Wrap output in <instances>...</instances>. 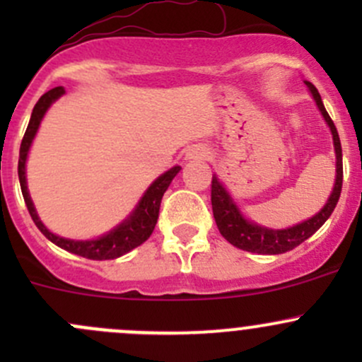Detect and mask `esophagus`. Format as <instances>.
<instances>
[{
  "instance_id": "esophagus-1",
  "label": "esophagus",
  "mask_w": 362,
  "mask_h": 362,
  "mask_svg": "<svg viewBox=\"0 0 362 362\" xmlns=\"http://www.w3.org/2000/svg\"><path fill=\"white\" fill-rule=\"evenodd\" d=\"M185 158L191 159V160H206L210 158V152H208V148L204 147H192L189 148L187 154H185Z\"/></svg>"
}]
</instances>
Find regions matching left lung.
<instances>
[{
  "label": "left lung",
  "instance_id": "obj_1",
  "mask_svg": "<svg viewBox=\"0 0 362 362\" xmlns=\"http://www.w3.org/2000/svg\"><path fill=\"white\" fill-rule=\"evenodd\" d=\"M310 93H312L313 100H315L317 107L320 113L326 119L327 126H329L331 133H333V144L334 152H337V182H334L333 192H331L329 199L324 204L322 210L310 217L308 221L296 224L293 228L287 229H269L262 228V226L254 224V222L247 221L238 210L229 192L226 191L224 185L218 182V178L211 177V210H214L215 222L221 231V235L228 240L231 245L238 247V249L254 252V254H284L287 250H293L294 247L301 245L305 240H308L324 222L329 218L333 214L334 206H337L339 199V192H341L343 184V163H341V144H339V136L334 122L331 120L329 113L324 108L322 100H320L319 90L315 86L306 82Z\"/></svg>",
  "mask_w": 362,
  "mask_h": 362
}]
</instances>
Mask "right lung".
I'll return each instance as SVG.
<instances>
[{"label": "right lung", "mask_w": 362, "mask_h": 362, "mask_svg": "<svg viewBox=\"0 0 362 362\" xmlns=\"http://www.w3.org/2000/svg\"><path fill=\"white\" fill-rule=\"evenodd\" d=\"M64 94L63 87H54L49 93L43 94L38 100V103L35 105L31 113V119H29L28 129H25L23 144H21V152H19V180H21V189H23V196L25 206H28L29 215H31L33 222L36 224V228L47 236L52 243H56L61 249L71 252V254L82 255L86 259H93V261H105V259H115L120 255L127 254L129 250L136 249L138 245L148 240V236L152 235L156 228V222L159 217V206L163 194L166 192V189L170 187L171 180L175 178V175L180 171V166H173L171 170H168L166 173L160 175L158 180H154V184L147 189V192L144 194V198L140 199V203L136 204V208L133 210V214L122 222V224L117 226L115 229H112L107 235L100 236L96 240H68L63 236H57L54 233H50L45 226L40 221L38 214L35 210V204L31 202V196L28 192V184H25V159H28L29 147L33 144V138H35L36 131H38L40 122H42L43 115L49 110L50 105L61 98Z\"/></svg>", "instance_id": "1"}]
</instances>
